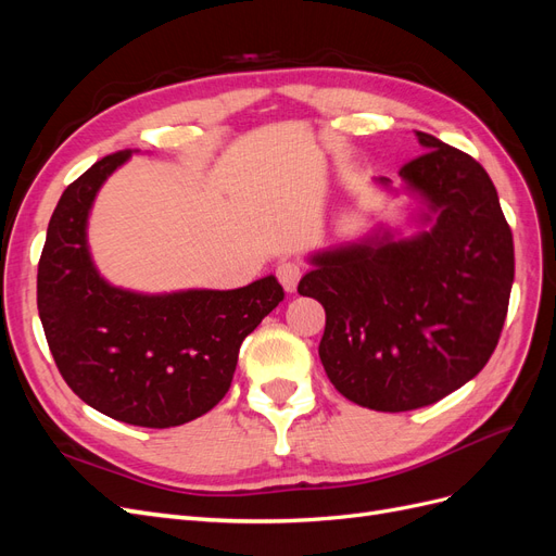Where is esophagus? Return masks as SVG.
Listing matches in <instances>:
<instances>
[{"label":"esophagus","instance_id":"34e87169","mask_svg":"<svg viewBox=\"0 0 556 556\" xmlns=\"http://www.w3.org/2000/svg\"><path fill=\"white\" fill-rule=\"evenodd\" d=\"M276 276H278V280H280L285 290L294 292L301 276H304V266H301V262H282L276 268Z\"/></svg>","mask_w":556,"mask_h":556}]
</instances>
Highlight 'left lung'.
Segmentation results:
<instances>
[{"instance_id": "left-lung-1", "label": "left lung", "mask_w": 556, "mask_h": 556, "mask_svg": "<svg viewBox=\"0 0 556 556\" xmlns=\"http://www.w3.org/2000/svg\"><path fill=\"white\" fill-rule=\"evenodd\" d=\"M417 139L425 153L399 176L427 204L431 229L323 252L299 282L327 313L319 359L331 384L382 413L431 406L482 371L515 278L513 231L492 178L431 134Z\"/></svg>"}]
</instances>
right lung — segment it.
<instances>
[{
    "mask_svg": "<svg viewBox=\"0 0 556 556\" xmlns=\"http://www.w3.org/2000/svg\"><path fill=\"white\" fill-rule=\"evenodd\" d=\"M129 155H106L62 192L39 260L37 306L78 399L117 422L166 429L223 401L243 339L285 292L274 276L227 292L155 296L109 285L90 260L86 225L97 190Z\"/></svg>",
    "mask_w": 556,
    "mask_h": 556,
    "instance_id": "1",
    "label": "right lung"
}]
</instances>
